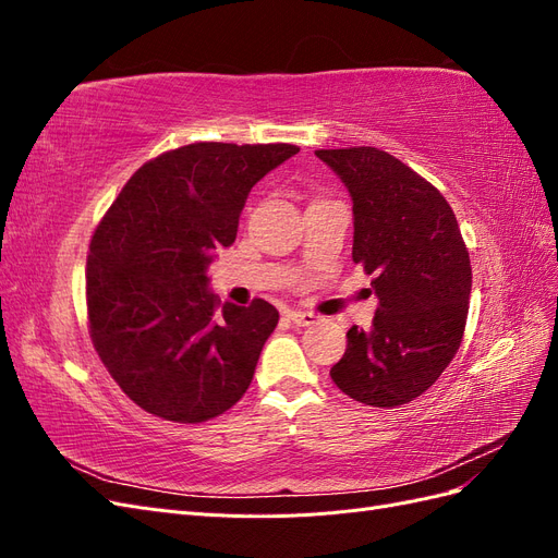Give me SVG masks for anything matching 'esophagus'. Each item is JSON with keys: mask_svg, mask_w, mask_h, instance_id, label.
Wrapping results in <instances>:
<instances>
[{"mask_svg": "<svg viewBox=\"0 0 558 558\" xmlns=\"http://www.w3.org/2000/svg\"><path fill=\"white\" fill-rule=\"evenodd\" d=\"M289 318L293 320L295 326H314L316 320H318V316L314 312H300V310L289 312Z\"/></svg>", "mask_w": 558, "mask_h": 558, "instance_id": "esophagus-1", "label": "esophagus"}]
</instances>
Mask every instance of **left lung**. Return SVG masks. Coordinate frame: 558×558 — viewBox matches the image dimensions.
Segmentation results:
<instances>
[{
    "mask_svg": "<svg viewBox=\"0 0 558 558\" xmlns=\"http://www.w3.org/2000/svg\"><path fill=\"white\" fill-rule=\"evenodd\" d=\"M353 199V263L373 275V328L351 326L332 381L373 408L408 404L445 373L465 332L472 269L442 193L375 146L318 148Z\"/></svg>",
    "mask_w": 558,
    "mask_h": 558,
    "instance_id": "1",
    "label": "left lung"
}]
</instances>
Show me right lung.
Segmentation results:
<instances>
[{"mask_svg": "<svg viewBox=\"0 0 558 558\" xmlns=\"http://www.w3.org/2000/svg\"><path fill=\"white\" fill-rule=\"evenodd\" d=\"M293 144L197 142L144 162L97 223L86 263L88 332L123 393L148 414L202 424L256 373L279 312L207 291L211 253L238 238L248 191Z\"/></svg>", "mask_w": 558, "mask_h": 558, "instance_id": "add662e5", "label": "right lung"}]
</instances>
